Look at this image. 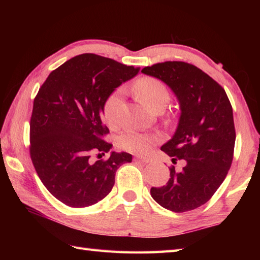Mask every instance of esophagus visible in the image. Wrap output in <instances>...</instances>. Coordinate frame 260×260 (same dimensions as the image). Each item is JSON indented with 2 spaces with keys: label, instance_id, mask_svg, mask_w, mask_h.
Wrapping results in <instances>:
<instances>
[{
  "label": "esophagus",
  "instance_id": "obj_1",
  "mask_svg": "<svg viewBox=\"0 0 260 260\" xmlns=\"http://www.w3.org/2000/svg\"><path fill=\"white\" fill-rule=\"evenodd\" d=\"M135 159H137V161H141L143 163H151L153 161V159L148 156H136Z\"/></svg>",
  "mask_w": 260,
  "mask_h": 260
}]
</instances>
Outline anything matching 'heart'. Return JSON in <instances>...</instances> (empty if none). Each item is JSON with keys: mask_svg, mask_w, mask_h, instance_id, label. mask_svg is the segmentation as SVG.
Segmentation results:
<instances>
[{"mask_svg": "<svg viewBox=\"0 0 260 260\" xmlns=\"http://www.w3.org/2000/svg\"><path fill=\"white\" fill-rule=\"evenodd\" d=\"M135 89L141 101L147 107L155 110H163L170 101V91L161 80L153 77H144L136 82ZM121 102V93L119 90L113 92L106 99L104 105V118L109 126H115L117 123V115ZM155 137L129 131L121 134L118 139V145L125 151L132 153H145L154 145Z\"/></svg>", "mask_w": 260, "mask_h": 260, "instance_id": "b5f03b06", "label": "heart"}]
</instances>
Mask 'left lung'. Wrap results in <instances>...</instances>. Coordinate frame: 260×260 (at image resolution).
Listing matches in <instances>:
<instances>
[{
    "label": "left lung",
    "instance_id": "obj_1",
    "mask_svg": "<svg viewBox=\"0 0 260 260\" xmlns=\"http://www.w3.org/2000/svg\"><path fill=\"white\" fill-rule=\"evenodd\" d=\"M142 73L169 86L181 112L174 135L161 150L184 167L171 168L167 185L152 187L151 196L171 211H190L208 202L228 174L236 141L233 107L223 88L193 64L167 61Z\"/></svg>",
    "mask_w": 260,
    "mask_h": 260
}]
</instances>
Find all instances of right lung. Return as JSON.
<instances>
[{"instance_id":"1","label":"right lung","mask_w":260,"mask_h":260,"mask_svg":"<svg viewBox=\"0 0 260 260\" xmlns=\"http://www.w3.org/2000/svg\"><path fill=\"white\" fill-rule=\"evenodd\" d=\"M140 68L84 53L71 58L48 76L33 102L30 155L41 182L51 194L73 208L103 200L112 191L116 171L132 162L126 152H112L93 162V152L108 153L112 144L102 115L116 88Z\"/></svg>"}]
</instances>
